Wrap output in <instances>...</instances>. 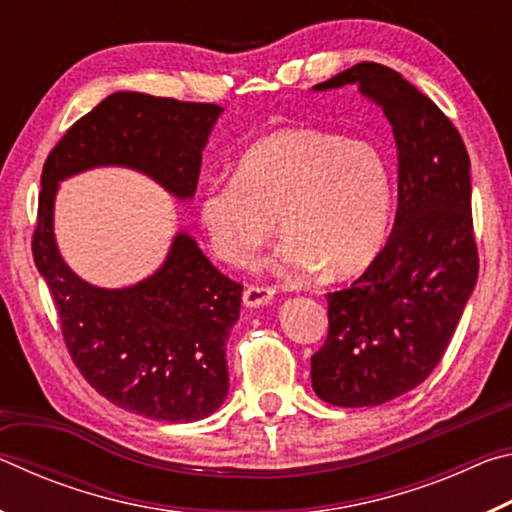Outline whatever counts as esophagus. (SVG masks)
Listing matches in <instances>:
<instances>
[{
  "mask_svg": "<svg viewBox=\"0 0 512 512\" xmlns=\"http://www.w3.org/2000/svg\"><path fill=\"white\" fill-rule=\"evenodd\" d=\"M275 296V291L271 287H259V284H253V287H246L244 291V305L246 307H262L271 302Z\"/></svg>",
  "mask_w": 512,
  "mask_h": 512,
  "instance_id": "34e87169",
  "label": "esophagus"
}]
</instances>
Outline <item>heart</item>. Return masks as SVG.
<instances>
[{"instance_id":"heart-1","label":"heart","mask_w":512,"mask_h":512,"mask_svg":"<svg viewBox=\"0 0 512 512\" xmlns=\"http://www.w3.org/2000/svg\"><path fill=\"white\" fill-rule=\"evenodd\" d=\"M393 214L391 167L375 146L318 128H280L235 162V178L198 194L207 246L225 264H246L273 232L284 239L275 268L350 277L375 262Z\"/></svg>"}]
</instances>
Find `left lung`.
Listing matches in <instances>:
<instances>
[{
	"label": "left lung",
	"mask_w": 512,
	"mask_h": 512,
	"mask_svg": "<svg viewBox=\"0 0 512 512\" xmlns=\"http://www.w3.org/2000/svg\"><path fill=\"white\" fill-rule=\"evenodd\" d=\"M359 85L397 146V214L386 246L350 289L327 293L329 332L311 386L334 406H379L413 391L443 359L479 275L470 155L436 103L395 69L359 63L314 85Z\"/></svg>",
	"instance_id": "8db88e82"
}]
</instances>
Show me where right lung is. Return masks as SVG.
Here are the masks:
<instances>
[{
  "instance_id": "right-lung-1",
  "label": "right lung",
  "mask_w": 512,
  "mask_h": 512,
  "mask_svg": "<svg viewBox=\"0 0 512 512\" xmlns=\"http://www.w3.org/2000/svg\"><path fill=\"white\" fill-rule=\"evenodd\" d=\"M221 112L214 103L115 92L69 128L42 169L33 262L54 298L67 350L94 391L144 418L196 422L223 404L225 343L244 287L214 268L187 232L173 237L164 264L146 280L94 287L58 253L56 192L60 180L81 171L126 167L189 201Z\"/></svg>"
}]
</instances>
